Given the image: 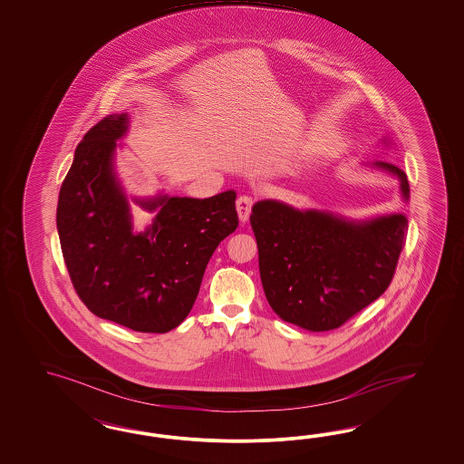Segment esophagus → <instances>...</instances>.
<instances>
[{
	"label": "esophagus",
	"instance_id": "esophagus-1",
	"mask_svg": "<svg viewBox=\"0 0 464 464\" xmlns=\"http://www.w3.org/2000/svg\"><path fill=\"white\" fill-rule=\"evenodd\" d=\"M253 198L250 196H239L237 200V211H238L239 221L246 223L252 214Z\"/></svg>",
	"mask_w": 464,
	"mask_h": 464
}]
</instances>
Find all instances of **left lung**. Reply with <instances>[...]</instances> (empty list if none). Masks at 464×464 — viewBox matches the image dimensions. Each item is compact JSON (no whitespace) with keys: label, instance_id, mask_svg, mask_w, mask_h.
Masks as SVG:
<instances>
[{"label":"left lung","instance_id":"1","mask_svg":"<svg viewBox=\"0 0 464 464\" xmlns=\"http://www.w3.org/2000/svg\"><path fill=\"white\" fill-rule=\"evenodd\" d=\"M374 167L398 177L408 200L405 171L384 161ZM250 223L268 304L309 332L335 330L388 289L408 229L403 214L351 221L279 200L256 202Z\"/></svg>","mask_w":464,"mask_h":464}]
</instances>
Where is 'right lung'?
I'll use <instances>...</instances> for the list:
<instances>
[{
	"instance_id": "1",
	"label": "right lung",
	"mask_w": 464,
	"mask_h": 464,
	"mask_svg": "<svg viewBox=\"0 0 464 464\" xmlns=\"http://www.w3.org/2000/svg\"><path fill=\"white\" fill-rule=\"evenodd\" d=\"M127 124V113H112L84 134L59 190L57 233L86 308L134 332L167 334L187 318L212 253L238 227L237 192L134 198L156 211L151 226L134 233L113 173Z\"/></svg>"
}]
</instances>
